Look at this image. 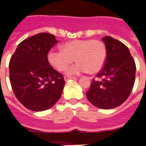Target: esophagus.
<instances>
[{
  "instance_id": "esophagus-1",
  "label": "esophagus",
  "mask_w": 146,
  "mask_h": 146,
  "mask_svg": "<svg viewBox=\"0 0 146 146\" xmlns=\"http://www.w3.org/2000/svg\"><path fill=\"white\" fill-rule=\"evenodd\" d=\"M76 77H74V76H64V80H65V81H67V80H70V79H75Z\"/></svg>"
}]
</instances>
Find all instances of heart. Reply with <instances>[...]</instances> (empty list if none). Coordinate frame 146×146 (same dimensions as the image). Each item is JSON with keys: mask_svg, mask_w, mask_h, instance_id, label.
Returning <instances> with one entry per match:
<instances>
[{"mask_svg": "<svg viewBox=\"0 0 146 146\" xmlns=\"http://www.w3.org/2000/svg\"><path fill=\"white\" fill-rule=\"evenodd\" d=\"M78 61L67 69V73L75 75L89 72L96 74L102 70L107 57V48L98 39H76L61 45V50H50L48 54L49 64L61 72L74 60Z\"/></svg>", "mask_w": 146, "mask_h": 146, "instance_id": "obj_1", "label": "heart"}]
</instances>
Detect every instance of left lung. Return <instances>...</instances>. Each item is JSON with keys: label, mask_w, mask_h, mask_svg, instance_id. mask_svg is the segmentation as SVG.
Listing matches in <instances>:
<instances>
[{"label": "left lung", "mask_w": 146, "mask_h": 146, "mask_svg": "<svg viewBox=\"0 0 146 146\" xmlns=\"http://www.w3.org/2000/svg\"><path fill=\"white\" fill-rule=\"evenodd\" d=\"M102 40L107 48L106 60L97 79L92 80L86 98L97 108L111 109L123 104L131 93L136 64L123 43L111 36H104Z\"/></svg>", "instance_id": "obj_1"}]
</instances>
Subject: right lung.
<instances>
[{
  "mask_svg": "<svg viewBox=\"0 0 146 146\" xmlns=\"http://www.w3.org/2000/svg\"><path fill=\"white\" fill-rule=\"evenodd\" d=\"M57 43L54 35L38 33L20 42L10 58V81L13 93L31 111L48 110L61 96L64 78L48 60L49 50Z\"/></svg>",
  "mask_w": 146,
  "mask_h": 146,
  "instance_id": "add662e5",
  "label": "right lung"
}]
</instances>
